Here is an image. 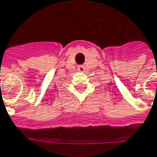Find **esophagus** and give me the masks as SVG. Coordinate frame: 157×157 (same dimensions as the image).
<instances>
[{"mask_svg": "<svg viewBox=\"0 0 157 157\" xmlns=\"http://www.w3.org/2000/svg\"><path fill=\"white\" fill-rule=\"evenodd\" d=\"M78 71H80V72H84V71H85V68H84V66H82V65H79Z\"/></svg>", "mask_w": 157, "mask_h": 157, "instance_id": "obj_1", "label": "esophagus"}]
</instances>
